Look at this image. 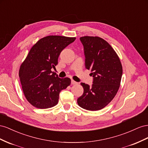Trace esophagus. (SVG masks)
Listing matches in <instances>:
<instances>
[{
  "instance_id": "esophagus-1",
  "label": "esophagus",
  "mask_w": 148,
  "mask_h": 148,
  "mask_svg": "<svg viewBox=\"0 0 148 148\" xmlns=\"http://www.w3.org/2000/svg\"><path fill=\"white\" fill-rule=\"evenodd\" d=\"M71 84H73V85H77V84H78V83L77 82L74 81V80H72V81H71Z\"/></svg>"
}]
</instances>
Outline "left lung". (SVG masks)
<instances>
[{"label":"left lung","mask_w":148,"mask_h":148,"mask_svg":"<svg viewBox=\"0 0 148 148\" xmlns=\"http://www.w3.org/2000/svg\"><path fill=\"white\" fill-rule=\"evenodd\" d=\"M84 46L85 65L94 77L89 86L81 83L84 94L77 99L80 107L87 110L103 108L115 97L123 73L120 58L111 45L99 36L80 38Z\"/></svg>","instance_id":"obj_1"}]
</instances>
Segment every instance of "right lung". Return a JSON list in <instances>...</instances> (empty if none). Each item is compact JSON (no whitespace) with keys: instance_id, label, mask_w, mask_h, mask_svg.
Returning <instances> with one entry per match:
<instances>
[{"instance_id":"right-lung-1","label":"right lung","mask_w":148,"mask_h":148,"mask_svg":"<svg viewBox=\"0 0 148 148\" xmlns=\"http://www.w3.org/2000/svg\"><path fill=\"white\" fill-rule=\"evenodd\" d=\"M75 40V37L47 36L29 50L18 75L25 98L33 107L45 109L55 106L60 92L70 86L69 78L58 77L51 69L58 64L62 51Z\"/></svg>"}]
</instances>
